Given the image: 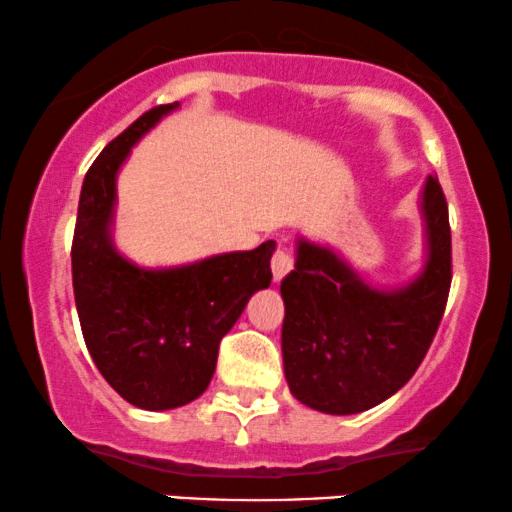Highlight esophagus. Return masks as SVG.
Listing matches in <instances>:
<instances>
[{
    "instance_id": "obj_1",
    "label": "esophagus",
    "mask_w": 512,
    "mask_h": 512,
    "mask_svg": "<svg viewBox=\"0 0 512 512\" xmlns=\"http://www.w3.org/2000/svg\"><path fill=\"white\" fill-rule=\"evenodd\" d=\"M293 264H295L293 252L281 245V248L274 252V257H271V271H274V281H281V278L286 276L290 269H293Z\"/></svg>"
}]
</instances>
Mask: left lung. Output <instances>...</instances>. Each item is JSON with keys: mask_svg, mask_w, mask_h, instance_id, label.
<instances>
[{"mask_svg": "<svg viewBox=\"0 0 512 512\" xmlns=\"http://www.w3.org/2000/svg\"><path fill=\"white\" fill-rule=\"evenodd\" d=\"M428 260L406 286L378 290L331 248L297 241L281 281V349L290 392L309 409L349 416L411 380L442 321L451 288L449 208L437 177L420 198Z\"/></svg>", "mask_w": 512, "mask_h": 512, "instance_id": "8db88e82", "label": "left lung"}]
</instances>
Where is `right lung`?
Listing matches in <instances>:
<instances>
[{"label":"right lung","instance_id":"right-lung-1","mask_svg":"<svg viewBox=\"0 0 512 512\" xmlns=\"http://www.w3.org/2000/svg\"><path fill=\"white\" fill-rule=\"evenodd\" d=\"M179 103L151 108L103 148L77 205L73 290L84 342L108 385L129 404L167 411L208 390L219 342L257 290L271 283L276 243L184 267L144 269L115 248V179L129 151Z\"/></svg>","mask_w":512,"mask_h":512}]
</instances>
